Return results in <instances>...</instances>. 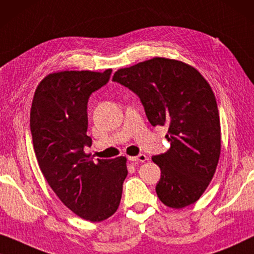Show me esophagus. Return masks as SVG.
<instances>
[{
  "instance_id": "1",
  "label": "esophagus",
  "mask_w": 254,
  "mask_h": 254,
  "mask_svg": "<svg viewBox=\"0 0 254 254\" xmlns=\"http://www.w3.org/2000/svg\"><path fill=\"white\" fill-rule=\"evenodd\" d=\"M128 160H130L131 162H135V163L145 162V161H147V156H146L145 154H139L137 156H128Z\"/></svg>"
}]
</instances>
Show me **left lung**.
Masks as SVG:
<instances>
[{
    "mask_svg": "<svg viewBox=\"0 0 254 254\" xmlns=\"http://www.w3.org/2000/svg\"><path fill=\"white\" fill-rule=\"evenodd\" d=\"M113 80L140 98L153 127H168L170 148L152 158L161 169L159 199L177 209L194 203L212 181L221 153L219 109L210 85L193 66L166 57L117 70Z\"/></svg>",
    "mask_w": 254,
    "mask_h": 254,
    "instance_id": "left-lung-1",
    "label": "left lung"
}]
</instances>
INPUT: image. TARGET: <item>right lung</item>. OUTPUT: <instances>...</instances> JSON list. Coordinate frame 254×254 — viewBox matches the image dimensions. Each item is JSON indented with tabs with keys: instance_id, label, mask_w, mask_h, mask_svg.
I'll use <instances>...</instances> for the list:
<instances>
[{
	"instance_id": "obj_1",
	"label": "right lung",
	"mask_w": 254,
	"mask_h": 254,
	"mask_svg": "<svg viewBox=\"0 0 254 254\" xmlns=\"http://www.w3.org/2000/svg\"><path fill=\"white\" fill-rule=\"evenodd\" d=\"M103 72L56 71L34 92L30 127L39 167L49 187L67 208L91 222L116 212L127 175V158L94 162L84 148L92 145L87 132V101L109 80Z\"/></svg>"
}]
</instances>
